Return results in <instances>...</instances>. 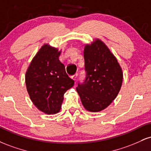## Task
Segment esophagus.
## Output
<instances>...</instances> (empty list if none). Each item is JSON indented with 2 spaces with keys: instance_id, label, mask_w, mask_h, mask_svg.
Masks as SVG:
<instances>
[{
  "instance_id": "obj_1",
  "label": "esophagus",
  "mask_w": 151,
  "mask_h": 151,
  "mask_svg": "<svg viewBox=\"0 0 151 151\" xmlns=\"http://www.w3.org/2000/svg\"><path fill=\"white\" fill-rule=\"evenodd\" d=\"M77 74H74V75H72V77H71V78H72V79H73L74 81H76V79H77Z\"/></svg>"
}]
</instances>
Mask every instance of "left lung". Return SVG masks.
<instances>
[{
  "instance_id": "8db88e82",
  "label": "left lung",
  "mask_w": 151,
  "mask_h": 151,
  "mask_svg": "<svg viewBox=\"0 0 151 151\" xmlns=\"http://www.w3.org/2000/svg\"><path fill=\"white\" fill-rule=\"evenodd\" d=\"M86 79L77 91L90 112H99L115 99L123 82V71L116 58L103 41L95 38L84 48Z\"/></svg>"
}]
</instances>
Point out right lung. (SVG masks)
<instances>
[{
    "instance_id": "add662e5",
    "label": "right lung",
    "mask_w": 151,
    "mask_h": 151,
    "mask_svg": "<svg viewBox=\"0 0 151 151\" xmlns=\"http://www.w3.org/2000/svg\"><path fill=\"white\" fill-rule=\"evenodd\" d=\"M61 53L58 47L45 43L25 72L26 88L31 101L38 110L48 115L60 111L64 94L74 83L59 60Z\"/></svg>"
}]
</instances>
